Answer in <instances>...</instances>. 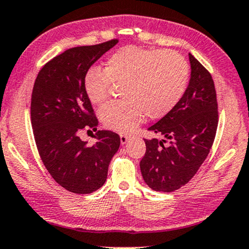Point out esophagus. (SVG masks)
<instances>
[{"label": "esophagus", "instance_id": "esophagus-1", "mask_svg": "<svg viewBox=\"0 0 249 249\" xmlns=\"http://www.w3.org/2000/svg\"><path fill=\"white\" fill-rule=\"evenodd\" d=\"M119 138H121V143L122 144L126 143V142L128 141V139H130L127 137V135H125V134H121V135H119Z\"/></svg>", "mask_w": 249, "mask_h": 249}]
</instances>
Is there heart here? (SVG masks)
<instances>
[{
    "label": "heart",
    "instance_id": "obj_1",
    "mask_svg": "<svg viewBox=\"0 0 249 249\" xmlns=\"http://www.w3.org/2000/svg\"><path fill=\"white\" fill-rule=\"evenodd\" d=\"M188 82V62L178 52L127 45L109 55L104 71L89 69L83 88L92 104L101 105L112 83H124L125 100L105 105L100 119L109 130L130 133L145 114L150 118L168 114L183 97Z\"/></svg>",
    "mask_w": 249,
    "mask_h": 249
}]
</instances>
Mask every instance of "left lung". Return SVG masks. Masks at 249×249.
<instances>
[{
    "mask_svg": "<svg viewBox=\"0 0 249 249\" xmlns=\"http://www.w3.org/2000/svg\"><path fill=\"white\" fill-rule=\"evenodd\" d=\"M189 60L191 77L183 97L148 128L165 139H144L147 149L140 161L141 174L155 191L172 192L187 184L210 154L216 134L218 112L213 78L191 53Z\"/></svg>",
    "mask_w": 249,
    "mask_h": 249,
    "instance_id": "left-lung-1",
    "label": "left lung"
}]
</instances>
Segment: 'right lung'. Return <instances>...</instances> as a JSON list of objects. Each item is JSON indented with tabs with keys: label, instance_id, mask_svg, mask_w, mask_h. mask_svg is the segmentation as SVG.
Segmentation results:
<instances>
[{
	"label": "right lung",
	"instance_id": "1",
	"mask_svg": "<svg viewBox=\"0 0 249 249\" xmlns=\"http://www.w3.org/2000/svg\"><path fill=\"white\" fill-rule=\"evenodd\" d=\"M117 43L66 50L43 66L33 88L31 119L38 154L54 181L74 194H92L104 185L121 144L111 131H97L93 146L78 137L83 129L97 130L99 123L83 88L84 76Z\"/></svg>",
	"mask_w": 249,
	"mask_h": 249
}]
</instances>
